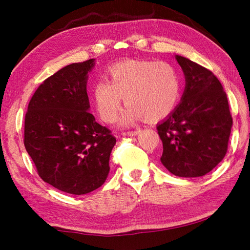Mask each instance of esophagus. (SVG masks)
Instances as JSON below:
<instances>
[{"label": "esophagus", "instance_id": "esophagus-1", "mask_svg": "<svg viewBox=\"0 0 250 250\" xmlns=\"http://www.w3.org/2000/svg\"><path fill=\"white\" fill-rule=\"evenodd\" d=\"M141 129H137L134 131H128V132H125L124 135H125V137H133V135H137L141 132Z\"/></svg>", "mask_w": 250, "mask_h": 250}]
</instances>
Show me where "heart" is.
<instances>
[{
	"label": "heart",
	"instance_id": "1",
	"mask_svg": "<svg viewBox=\"0 0 250 250\" xmlns=\"http://www.w3.org/2000/svg\"><path fill=\"white\" fill-rule=\"evenodd\" d=\"M108 74L110 82L100 80L92 89L97 111L105 122L116 120L122 97L128 105L120 125H132L143 118L150 122L162 120L179 104L182 80L170 62L129 59L112 65Z\"/></svg>",
	"mask_w": 250,
	"mask_h": 250
}]
</instances>
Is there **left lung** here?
I'll use <instances>...</instances> for the list:
<instances>
[{
  "mask_svg": "<svg viewBox=\"0 0 250 250\" xmlns=\"http://www.w3.org/2000/svg\"><path fill=\"white\" fill-rule=\"evenodd\" d=\"M175 59L185 88L180 104L156 125L163 143L161 162L176 176H203L225 156L232 118L216 76L188 58Z\"/></svg>",
  "mask_w": 250,
  "mask_h": 250,
  "instance_id": "1",
  "label": "left lung"
}]
</instances>
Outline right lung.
Instances as JSON below:
<instances>
[{
  "instance_id": "right-lung-1",
  "label": "right lung",
  "mask_w": 250,
  "mask_h": 250,
  "mask_svg": "<svg viewBox=\"0 0 250 250\" xmlns=\"http://www.w3.org/2000/svg\"><path fill=\"white\" fill-rule=\"evenodd\" d=\"M95 58L64 67L37 88L25 116L24 145L44 182L74 195L104 183L116 138L89 112Z\"/></svg>"
}]
</instances>
